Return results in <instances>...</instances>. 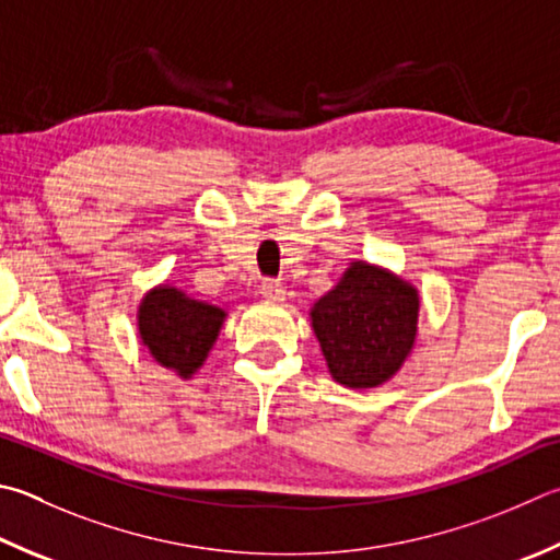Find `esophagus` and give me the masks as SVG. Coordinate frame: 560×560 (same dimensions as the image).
I'll list each match as a JSON object with an SVG mask.
<instances>
[{"label": "esophagus", "mask_w": 560, "mask_h": 560, "mask_svg": "<svg viewBox=\"0 0 560 560\" xmlns=\"http://www.w3.org/2000/svg\"><path fill=\"white\" fill-rule=\"evenodd\" d=\"M259 293L269 301H283V296H287V291H283L281 283L273 281V279H264L261 287H259Z\"/></svg>", "instance_id": "obj_1"}]
</instances>
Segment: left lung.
I'll return each instance as SVG.
<instances>
[{
    "instance_id": "obj_1",
    "label": "left lung",
    "mask_w": 560,
    "mask_h": 560,
    "mask_svg": "<svg viewBox=\"0 0 560 560\" xmlns=\"http://www.w3.org/2000/svg\"><path fill=\"white\" fill-rule=\"evenodd\" d=\"M419 289L370 261H350L342 279L313 303L311 328L330 377L350 389L389 382L419 335Z\"/></svg>"
}]
</instances>
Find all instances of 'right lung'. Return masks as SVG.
Segmentation results:
<instances>
[{
	"label": "right lung",
	"instance_id": "add662e5",
	"mask_svg": "<svg viewBox=\"0 0 560 560\" xmlns=\"http://www.w3.org/2000/svg\"><path fill=\"white\" fill-rule=\"evenodd\" d=\"M228 313L186 291L159 283L144 293L137 311L139 340L156 364L190 380L215 345Z\"/></svg>",
	"mask_w": 560,
	"mask_h": 560
}]
</instances>
